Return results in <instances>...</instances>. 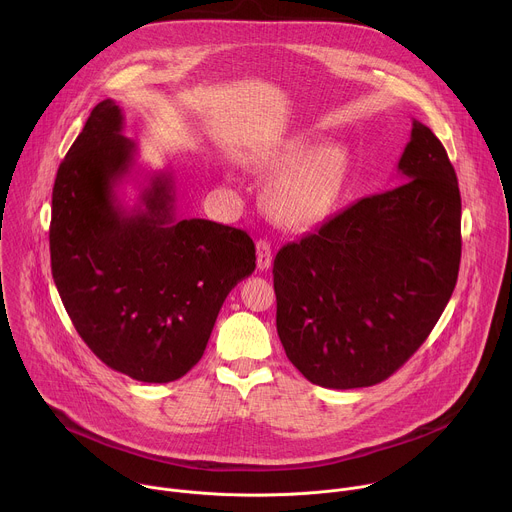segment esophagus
I'll return each instance as SVG.
<instances>
[{
	"mask_svg": "<svg viewBox=\"0 0 512 512\" xmlns=\"http://www.w3.org/2000/svg\"><path fill=\"white\" fill-rule=\"evenodd\" d=\"M255 247H257V269H261V271L269 269L271 267V259H273L271 245L265 239H259L255 243Z\"/></svg>",
	"mask_w": 512,
	"mask_h": 512,
	"instance_id": "obj_1",
	"label": "esophagus"
}]
</instances>
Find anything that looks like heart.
I'll return each mask as SVG.
<instances>
[{
  "label": "heart",
  "instance_id": "obj_1",
  "mask_svg": "<svg viewBox=\"0 0 512 512\" xmlns=\"http://www.w3.org/2000/svg\"><path fill=\"white\" fill-rule=\"evenodd\" d=\"M257 166L281 170L267 192L275 221L291 231H306L334 210L344 184L346 154L336 143L314 148L312 135L296 133L263 154Z\"/></svg>",
  "mask_w": 512,
  "mask_h": 512
}]
</instances>
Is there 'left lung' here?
<instances>
[{
	"label": "left lung",
	"mask_w": 512,
	"mask_h": 512,
	"mask_svg": "<svg viewBox=\"0 0 512 512\" xmlns=\"http://www.w3.org/2000/svg\"><path fill=\"white\" fill-rule=\"evenodd\" d=\"M403 184L360 198L273 261L277 334L326 389L371 387L425 342L462 255V200L442 141L413 119Z\"/></svg>",
	"instance_id": "obj_1"
}]
</instances>
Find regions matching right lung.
<instances>
[{
  "label": "right lung",
  "instance_id": "right-lung-1",
  "mask_svg": "<svg viewBox=\"0 0 512 512\" xmlns=\"http://www.w3.org/2000/svg\"><path fill=\"white\" fill-rule=\"evenodd\" d=\"M123 113L101 101L64 156L50 218V263L60 300L85 344L141 383H170L202 358L229 291L255 271L251 237L176 216L168 172L148 178L127 208L117 188L137 145Z\"/></svg>",
  "mask_w": 512,
  "mask_h": 512
}]
</instances>
